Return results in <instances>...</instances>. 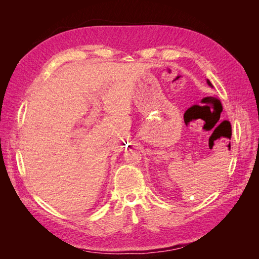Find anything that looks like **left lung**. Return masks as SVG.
I'll use <instances>...</instances> for the list:
<instances>
[{"mask_svg":"<svg viewBox=\"0 0 259 259\" xmlns=\"http://www.w3.org/2000/svg\"><path fill=\"white\" fill-rule=\"evenodd\" d=\"M207 84H208V85H209V86H211V83H210V82H209V81H208V80H207ZM229 149H230V146H229Z\"/></svg>","mask_w":259,"mask_h":259,"instance_id":"1","label":"left lung"}]
</instances>
